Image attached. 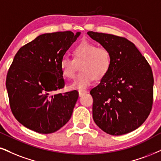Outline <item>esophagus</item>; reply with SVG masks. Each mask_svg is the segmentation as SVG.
<instances>
[{"label":"esophagus","instance_id":"1","mask_svg":"<svg viewBox=\"0 0 161 161\" xmlns=\"http://www.w3.org/2000/svg\"><path fill=\"white\" fill-rule=\"evenodd\" d=\"M79 96H83V95H84V94H86V93L87 92H87V91L86 90H79Z\"/></svg>","mask_w":161,"mask_h":161}]
</instances>
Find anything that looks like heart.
<instances>
[{"label":"heart","instance_id":"1","mask_svg":"<svg viewBox=\"0 0 161 161\" xmlns=\"http://www.w3.org/2000/svg\"><path fill=\"white\" fill-rule=\"evenodd\" d=\"M73 59L64 57L59 63V69L63 76L73 78L77 69L81 71L71 83L70 87L75 90H84L96 80L104 77L112 66L110 51L104 47H98L95 43L82 41L72 51Z\"/></svg>","mask_w":161,"mask_h":161}]
</instances>
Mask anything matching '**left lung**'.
Listing matches in <instances>:
<instances>
[{
	"label": "left lung",
	"mask_w": 161,
	"mask_h": 161,
	"mask_svg": "<svg viewBox=\"0 0 161 161\" xmlns=\"http://www.w3.org/2000/svg\"><path fill=\"white\" fill-rule=\"evenodd\" d=\"M87 34L112 56L110 71L90 91L94 122L110 135L131 132L152 110L154 78L151 66L135 45L124 37L92 31Z\"/></svg>",
	"instance_id": "obj_1"
}]
</instances>
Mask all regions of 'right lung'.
Listing matches in <instances>:
<instances>
[{
    "label": "right lung",
    "mask_w": 161,
    "mask_h": 161,
    "mask_svg": "<svg viewBox=\"0 0 161 161\" xmlns=\"http://www.w3.org/2000/svg\"><path fill=\"white\" fill-rule=\"evenodd\" d=\"M80 34L71 31L42 34L15 54L6 86L12 113L26 128L51 134L70 119L78 92L52 93L64 87L59 63Z\"/></svg>",
    "instance_id": "1"
}]
</instances>
